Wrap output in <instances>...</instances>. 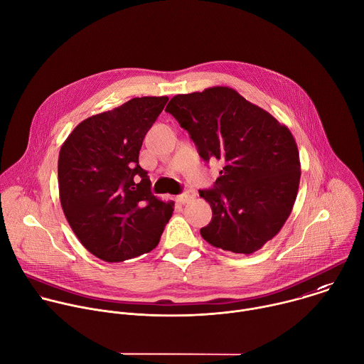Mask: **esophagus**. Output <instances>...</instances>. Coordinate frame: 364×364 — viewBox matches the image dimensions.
<instances>
[{
    "label": "esophagus",
    "instance_id": "esophagus-1",
    "mask_svg": "<svg viewBox=\"0 0 364 364\" xmlns=\"http://www.w3.org/2000/svg\"><path fill=\"white\" fill-rule=\"evenodd\" d=\"M194 198H196V193H194V191H187V193L178 196V201H180L181 204H187V203H190V201L194 200Z\"/></svg>",
    "mask_w": 364,
    "mask_h": 364
}]
</instances>
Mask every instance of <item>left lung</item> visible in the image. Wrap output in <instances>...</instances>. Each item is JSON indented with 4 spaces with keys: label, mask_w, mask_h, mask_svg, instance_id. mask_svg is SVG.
Masks as SVG:
<instances>
[{
    "label": "left lung",
    "mask_w": 364,
    "mask_h": 364,
    "mask_svg": "<svg viewBox=\"0 0 364 364\" xmlns=\"http://www.w3.org/2000/svg\"><path fill=\"white\" fill-rule=\"evenodd\" d=\"M205 160L224 164L214 190L200 191L213 220L208 245L253 255L284 225L300 184V156L287 126L234 88L215 85L174 95L166 107Z\"/></svg>",
    "instance_id": "obj_1"
}]
</instances>
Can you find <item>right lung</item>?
<instances>
[{
	"instance_id": "1",
	"label": "right lung",
	"mask_w": 364,
	"mask_h": 364,
	"mask_svg": "<svg viewBox=\"0 0 364 364\" xmlns=\"http://www.w3.org/2000/svg\"><path fill=\"white\" fill-rule=\"evenodd\" d=\"M167 101V95L132 98L81 121L61 146L64 215L80 243L107 263L156 249L173 215L174 201L151 194L147 171L139 164L143 140Z\"/></svg>"
}]
</instances>
